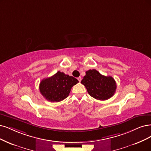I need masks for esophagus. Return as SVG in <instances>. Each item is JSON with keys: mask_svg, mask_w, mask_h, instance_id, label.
<instances>
[{"mask_svg": "<svg viewBox=\"0 0 151 151\" xmlns=\"http://www.w3.org/2000/svg\"><path fill=\"white\" fill-rule=\"evenodd\" d=\"M78 80L80 82L81 81V77H78Z\"/></svg>", "mask_w": 151, "mask_h": 151, "instance_id": "esophagus-1", "label": "esophagus"}]
</instances>
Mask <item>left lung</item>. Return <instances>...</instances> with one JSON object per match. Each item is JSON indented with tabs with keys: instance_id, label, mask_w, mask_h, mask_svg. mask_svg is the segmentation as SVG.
Segmentation results:
<instances>
[{
	"instance_id": "8db88e82",
	"label": "left lung",
	"mask_w": 151,
	"mask_h": 151,
	"mask_svg": "<svg viewBox=\"0 0 151 151\" xmlns=\"http://www.w3.org/2000/svg\"><path fill=\"white\" fill-rule=\"evenodd\" d=\"M81 83L91 96L104 101L112 97L116 90V83L112 76H106L93 69L86 71Z\"/></svg>"
}]
</instances>
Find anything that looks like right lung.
I'll return each instance as SVG.
<instances>
[{"instance_id":"add662e5","label":"right lung","mask_w":151,"mask_h":151,"mask_svg":"<svg viewBox=\"0 0 151 151\" xmlns=\"http://www.w3.org/2000/svg\"><path fill=\"white\" fill-rule=\"evenodd\" d=\"M78 83L75 78L58 71L42 80L39 90L42 96L51 102H59L68 96L71 88Z\"/></svg>"}]
</instances>
